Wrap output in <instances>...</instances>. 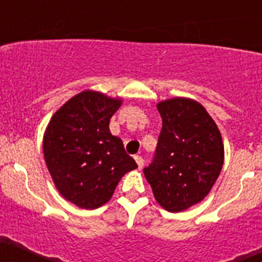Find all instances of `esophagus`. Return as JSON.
I'll return each mask as SVG.
<instances>
[{
	"label": "esophagus",
	"instance_id": "34e87169",
	"mask_svg": "<svg viewBox=\"0 0 262 262\" xmlns=\"http://www.w3.org/2000/svg\"><path fill=\"white\" fill-rule=\"evenodd\" d=\"M134 158H135V162H136V163H138L139 170H140V168H143V166H144V159L141 158L140 156H135V157H134Z\"/></svg>",
	"mask_w": 262,
	"mask_h": 262
}]
</instances>
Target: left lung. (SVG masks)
Here are the masks:
<instances>
[{
    "label": "left lung",
    "mask_w": 262,
    "mask_h": 262,
    "mask_svg": "<svg viewBox=\"0 0 262 262\" xmlns=\"http://www.w3.org/2000/svg\"><path fill=\"white\" fill-rule=\"evenodd\" d=\"M162 129L156 156L144 168L154 198L168 212H181L206 198L224 164L217 124L193 99L172 98L157 104Z\"/></svg>",
    "instance_id": "obj_1"
}]
</instances>
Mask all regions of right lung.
<instances>
[{
  "instance_id": "obj_1",
  "label": "right lung",
  "mask_w": 262,
  "mask_h": 262,
  "mask_svg": "<svg viewBox=\"0 0 262 262\" xmlns=\"http://www.w3.org/2000/svg\"><path fill=\"white\" fill-rule=\"evenodd\" d=\"M122 99L86 90L61 105L43 135L47 170L59 193L79 208L95 210L113 195L124 173L138 164L109 131Z\"/></svg>"
}]
</instances>
